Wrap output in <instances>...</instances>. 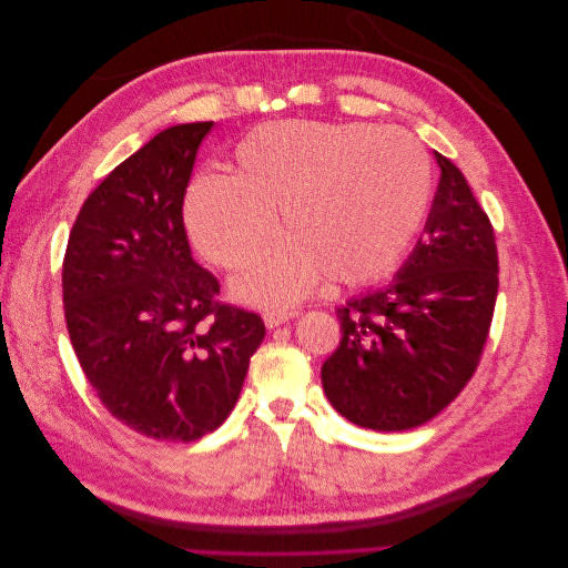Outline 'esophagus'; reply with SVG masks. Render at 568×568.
Listing matches in <instances>:
<instances>
[{
    "label": "esophagus",
    "mask_w": 568,
    "mask_h": 568,
    "mask_svg": "<svg viewBox=\"0 0 568 568\" xmlns=\"http://www.w3.org/2000/svg\"><path fill=\"white\" fill-rule=\"evenodd\" d=\"M298 313H294V311H270V313H265V326L267 329H274V326H280V324H284V322H288V320H294Z\"/></svg>",
    "instance_id": "1"
}]
</instances>
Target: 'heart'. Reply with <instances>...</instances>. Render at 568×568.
<instances>
[{
    "mask_svg": "<svg viewBox=\"0 0 568 568\" xmlns=\"http://www.w3.org/2000/svg\"><path fill=\"white\" fill-rule=\"evenodd\" d=\"M236 170L186 189L184 220L199 253L236 270L277 236L291 242L234 280L244 303L280 307L322 282L363 286L386 277L415 244L434 201V163L417 136L367 123L282 120L251 130Z\"/></svg>",
    "mask_w": 568,
    "mask_h": 568,
    "instance_id": "heart-1",
    "label": "heart"
}]
</instances>
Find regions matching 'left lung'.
Returning <instances> with one entry per match:
<instances>
[{"mask_svg": "<svg viewBox=\"0 0 568 568\" xmlns=\"http://www.w3.org/2000/svg\"><path fill=\"white\" fill-rule=\"evenodd\" d=\"M438 192L424 234L386 288L338 307L341 343L322 386L341 417L407 432L448 407L484 353L497 298L488 215L438 151Z\"/></svg>", "mask_w": 568, "mask_h": 568, "instance_id": "8db88e82", "label": "left lung"}]
</instances>
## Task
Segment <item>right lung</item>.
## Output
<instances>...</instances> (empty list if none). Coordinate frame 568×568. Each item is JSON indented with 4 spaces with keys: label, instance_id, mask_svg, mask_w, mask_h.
I'll return each instance as SVG.
<instances>
[{
    "label": "right lung",
    "instance_id": "1",
    "mask_svg": "<svg viewBox=\"0 0 568 568\" xmlns=\"http://www.w3.org/2000/svg\"><path fill=\"white\" fill-rule=\"evenodd\" d=\"M213 123L168 128L82 203L63 257L65 324L115 419L156 440L215 432L265 338L255 313L220 305L189 251L182 203Z\"/></svg>",
    "mask_w": 568,
    "mask_h": 568
}]
</instances>
